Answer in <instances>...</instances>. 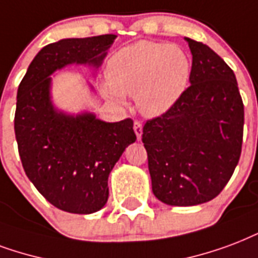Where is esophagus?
Instances as JSON below:
<instances>
[{"mask_svg": "<svg viewBox=\"0 0 258 258\" xmlns=\"http://www.w3.org/2000/svg\"><path fill=\"white\" fill-rule=\"evenodd\" d=\"M134 131H135L138 141H141V138H142V123L141 121H135L134 123Z\"/></svg>", "mask_w": 258, "mask_h": 258, "instance_id": "esophagus-1", "label": "esophagus"}]
</instances>
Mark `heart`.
<instances>
[{
	"mask_svg": "<svg viewBox=\"0 0 258 258\" xmlns=\"http://www.w3.org/2000/svg\"><path fill=\"white\" fill-rule=\"evenodd\" d=\"M192 72L189 55L181 47L142 40L117 50L108 59L107 81L101 93L125 105L135 96L139 112L149 117L166 113L188 88Z\"/></svg>",
	"mask_w": 258,
	"mask_h": 258,
	"instance_id": "b5f03b06",
	"label": "heart"
}]
</instances>
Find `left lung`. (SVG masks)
Segmentation results:
<instances>
[{
    "instance_id": "left-lung-1",
    "label": "left lung",
    "mask_w": 258,
    "mask_h": 258,
    "mask_svg": "<svg viewBox=\"0 0 258 258\" xmlns=\"http://www.w3.org/2000/svg\"><path fill=\"white\" fill-rule=\"evenodd\" d=\"M185 40L192 54L190 86L166 113L146 121L142 135L153 194L177 207L221 194L238 164L243 135L234 72L208 46Z\"/></svg>"
}]
</instances>
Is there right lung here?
<instances>
[{
	"label": "right lung",
	"mask_w": 258,
	"mask_h": 258,
	"mask_svg": "<svg viewBox=\"0 0 258 258\" xmlns=\"http://www.w3.org/2000/svg\"><path fill=\"white\" fill-rule=\"evenodd\" d=\"M115 39L101 35L51 43L37 52L19 85L15 134L21 164L36 189L62 211H100L109 195V173L137 141L131 119L108 123L88 111L68 113L51 97L56 70L69 64L97 70Z\"/></svg>",
	"instance_id": "add662e5"
}]
</instances>
